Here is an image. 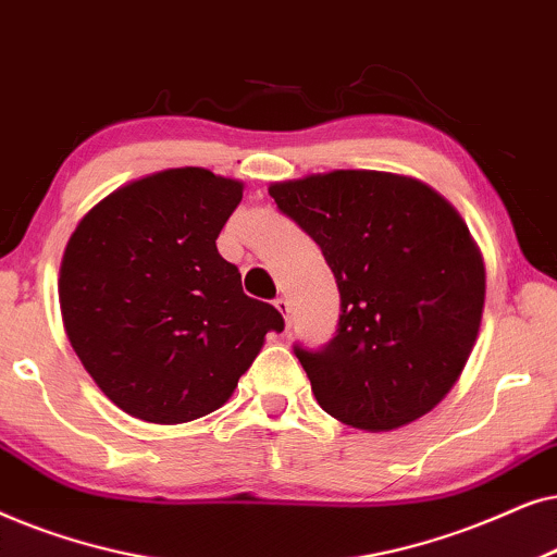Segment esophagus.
<instances>
[{
    "mask_svg": "<svg viewBox=\"0 0 557 557\" xmlns=\"http://www.w3.org/2000/svg\"><path fill=\"white\" fill-rule=\"evenodd\" d=\"M274 308H277L280 315L285 318V329H290V300L277 298V300H274Z\"/></svg>",
    "mask_w": 557,
    "mask_h": 557,
    "instance_id": "1",
    "label": "esophagus"
}]
</instances>
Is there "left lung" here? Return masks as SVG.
Returning <instances> with one entry per match:
<instances>
[{"label": "left lung", "instance_id": "left-lung-1", "mask_svg": "<svg viewBox=\"0 0 557 557\" xmlns=\"http://www.w3.org/2000/svg\"><path fill=\"white\" fill-rule=\"evenodd\" d=\"M270 196L313 236L341 293L331 344L295 346L318 405L367 433L428 414L461 376L484 313V257L461 213L380 170L272 183Z\"/></svg>", "mask_w": 557, "mask_h": 557}]
</instances>
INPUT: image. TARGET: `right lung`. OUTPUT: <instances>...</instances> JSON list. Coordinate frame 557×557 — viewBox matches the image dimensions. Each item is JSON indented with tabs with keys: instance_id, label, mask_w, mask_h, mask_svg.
Wrapping results in <instances>:
<instances>
[{
	"instance_id": "1",
	"label": "right lung",
	"mask_w": 557,
	"mask_h": 557,
	"mask_svg": "<svg viewBox=\"0 0 557 557\" xmlns=\"http://www.w3.org/2000/svg\"><path fill=\"white\" fill-rule=\"evenodd\" d=\"M244 183L170 168L101 198L65 244L58 300L73 351L132 418L177 425L234 395L283 315L219 255Z\"/></svg>"
}]
</instances>
